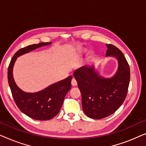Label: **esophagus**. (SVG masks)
I'll list each match as a JSON object with an SVG mask.
<instances>
[{"mask_svg":"<svg viewBox=\"0 0 146 146\" xmlns=\"http://www.w3.org/2000/svg\"><path fill=\"white\" fill-rule=\"evenodd\" d=\"M71 84L73 86H76L77 85V82L74 78H72V82H71Z\"/></svg>","mask_w":146,"mask_h":146,"instance_id":"34e87169","label":"esophagus"}]
</instances>
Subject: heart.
Here are the masks:
<instances>
[{
	"instance_id": "b5f03b06",
	"label": "heart",
	"mask_w": 146,
	"mask_h": 146,
	"mask_svg": "<svg viewBox=\"0 0 146 146\" xmlns=\"http://www.w3.org/2000/svg\"><path fill=\"white\" fill-rule=\"evenodd\" d=\"M85 51H86V50H84V49H81V50H80L79 52H80V53H83V52H84Z\"/></svg>"
}]
</instances>
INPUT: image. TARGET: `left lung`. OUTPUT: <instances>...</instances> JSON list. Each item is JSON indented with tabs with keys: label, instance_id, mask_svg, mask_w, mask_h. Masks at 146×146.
Wrapping results in <instances>:
<instances>
[{
	"label": "left lung",
	"instance_id": "left-lung-1",
	"mask_svg": "<svg viewBox=\"0 0 146 146\" xmlns=\"http://www.w3.org/2000/svg\"><path fill=\"white\" fill-rule=\"evenodd\" d=\"M106 56L114 57L118 62L112 77L101 76L94 66L80 67L74 72L82 94V105L86 115L100 119L109 116L121 106L130 80V70L124 55L112 44H108Z\"/></svg>",
	"mask_w": 146,
	"mask_h": 146
}]
</instances>
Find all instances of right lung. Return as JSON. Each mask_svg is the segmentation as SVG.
<instances>
[{
	"label": "right lung",
	"mask_w": 146,
	"mask_h": 146,
	"mask_svg": "<svg viewBox=\"0 0 146 146\" xmlns=\"http://www.w3.org/2000/svg\"><path fill=\"white\" fill-rule=\"evenodd\" d=\"M51 43L41 42L19 50L11 59L8 69V81L16 104L22 112L36 120H48L59 113L66 95L71 89L72 76H70L38 92L29 93L23 91L16 84L13 74V67L20 56Z\"/></svg>",
	"instance_id": "right-lung-1"
}]
</instances>
